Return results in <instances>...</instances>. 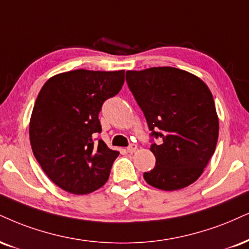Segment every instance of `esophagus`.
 <instances>
[{
	"label": "esophagus",
	"mask_w": 249,
	"mask_h": 249,
	"mask_svg": "<svg viewBox=\"0 0 249 249\" xmlns=\"http://www.w3.org/2000/svg\"><path fill=\"white\" fill-rule=\"evenodd\" d=\"M126 151L128 152V153H133V152L137 151V145H134V143H131V145L126 148Z\"/></svg>",
	"instance_id": "obj_1"
}]
</instances>
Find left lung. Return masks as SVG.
Returning a JSON list of instances; mask_svg holds the SVG:
<instances>
[{
    "mask_svg": "<svg viewBox=\"0 0 249 249\" xmlns=\"http://www.w3.org/2000/svg\"><path fill=\"white\" fill-rule=\"evenodd\" d=\"M126 82L147 121L155 167L143 173L152 187L178 190L194 183L214 153L219 121L209 87L174 67L127 71Z\"/></svg>",
    "mask_w": 249,
    "mask_h": 249,
    "instance_id": "8db88e82",
    "label": "left lung"
}]
</instances>
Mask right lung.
<instances>
[{
    "mask_svg": "<svg viewBox=\"0 0 249 249\" xmlns=\"http://www.w3.org/2000/svg\"><path fill=\"white\" fill-rule=\"evenodd\" d=\"M125 71L76 70L52 76L36 100L29 134L32 152L53 183L74 195L106 184L119 152L103 140L98 113L124 85Z\"/></svg>",
    "mask_w": 249,
    "mask_h": 249,
    "instance_id": "right-lung-1",
    "label": "right lung"
}]
</instances>
